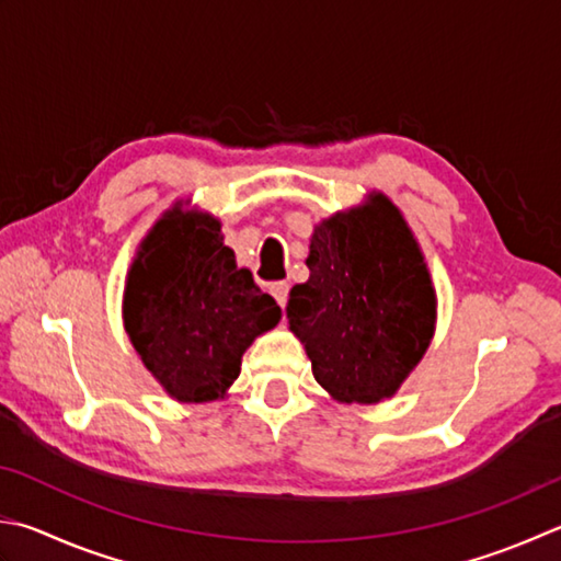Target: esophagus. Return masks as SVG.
Returning a JSON list of instances; mask_svg holds the SVG:
<instances>
[{"label": "esophagus", "mask_w": 561, "mask_h": 561, "mask_svg": "<svg viewBox=\"0 0 561 561\" xmlns=\"http://www.w3.org/2000/svg\"><path fill=\"white\" fill-rule=\"evenodd\" d=\"M288 290H290V285L285 283V280H278V283L271 285V295H273V298H276V302L280 305V308H285V302H288Z\"/></svg>", "instance_id": "34e87169"}]
</instances>
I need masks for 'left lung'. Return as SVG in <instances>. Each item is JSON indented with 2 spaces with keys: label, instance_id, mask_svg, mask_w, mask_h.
Here are the masks:
<instances>
[{
  "label": "left lung",
  "instance_id": "8db88e82",
  "mask_svg": "<svg viewBox=\"0 0 561 561\" xmlns=\"http://www.w3.org/2000/svg\"><path fill=\"white\" fill-rule=\"evenodd\" d=\"M310 278L290 290V330L340 403L390 398L427 352L437 295L408 221L386 195L314 227Z\"/></svg>",
  "mask_w": 561,
  "mask_h": 561
}]
</instances>
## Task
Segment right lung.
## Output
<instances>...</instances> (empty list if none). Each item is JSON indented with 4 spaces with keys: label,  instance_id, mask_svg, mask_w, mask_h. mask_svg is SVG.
Segmentation results:
<instances>
[{
    "label": "right lung",
    "instance_id": "obj_1",
    "mask_svg": "<svg viewBox=\"0 0 561 561\" xmlns=\"http://www.w3.org/2000/svg\"><path fill=\"white\" fill-rule=\"evenodd\" d=\"M175 203L141 241L126 276L124 327L144 366L181 403L225 398L241 356L280 308L237 268L219 219Z\"/></svg>",
    "mask_w": 561,
    "mask_h": 561
}]
</instances>
